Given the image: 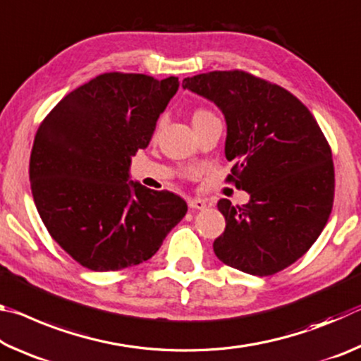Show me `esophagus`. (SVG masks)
Wrapping results in <instances>:
<instances>
[{"instance_id": "esophagus-1", "label": "esophagus", "mask_w": 361, "mask_h": 361, "mask_svg": "<svg viewBox=\"0 0 361 361\" xmlns=\"http://www.w3.org/2000/svg\"><path fill=\"white\" fill-rule=\"evenodd\" d=\"M188 207L191 210H204L207 207V202L204 199H188Z\"/></svg>"}]
</instances>
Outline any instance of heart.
<instances>
[{"mask_svg": "<svg viewBox=\"0 0 361 361\" xmlns=\"http://www.w3.org/2000/svg\"><path fill=\"white\" fill-rule=\"evenodd\" d=\"M207 113H210V111H207V109H195L194 114H192V119L200 118V116H204V114H207Z\"/></svg>", "mask_w": 361, "mask_h": 361, "instance_id": "obj_1", "label": "heart"}]
</instances>
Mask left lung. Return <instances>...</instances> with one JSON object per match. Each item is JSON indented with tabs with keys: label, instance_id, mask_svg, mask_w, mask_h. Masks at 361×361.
Segmentation results:
<instances>
[{
	"label": "left lung",
	"instance_id": "1",
	"mask_svg": "<svg viewBox=\"0 0 361 361\" xmlns=\"http://www.w3.org/2000/svg\"><path fill=\"white\" fill-rule=\"evenodd\" d=\"M183 89L221 109L228 126V175L250 194L243 207L218 202L226 229L213 242L219 261L272 276L319 239L333 209L331 148L312 113L288 90L242 70L183 79Z\"/></svg>",
	"mask_w": 361,
	"mask_h": 361
}]
</instances>
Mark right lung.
<instances>
[{"label":"right lung","mask_w":361,"mask_h":361,"mask_svg":"<svg viewBox=\"0 0 361 361\" xmlns=\"http://www.w3.org/2000/svg\"><path fill=\"white\" fill-rule=\"evenodd\" d=\"M180 87L178 78L103 73L65 95L36 132L30 183L42 223L79 264L97 272L148 261L188 205L129 181Z\"/></svg>","instance_id":"1"}]
</instances>
